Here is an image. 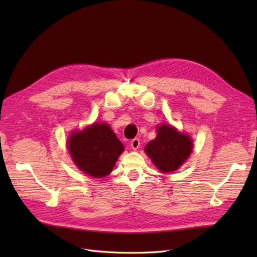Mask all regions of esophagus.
Segmentation results:
<instances>
[{"mask_svg":"<svg viewBox=\"0 0 257 257\" xmlns=\"http://www.w3.org/2000/svg\"><path fill=\"white\" fill-rule=\"evenodd\" d=\"M139 146H141V141H139L138 138H134L133 141L131 142V147H132V149H133V150H137Z\"/></svg>","mask_w":257,"mask_h":257,"instance_id":"obj_1","label":"esophagus"}]
</instances>
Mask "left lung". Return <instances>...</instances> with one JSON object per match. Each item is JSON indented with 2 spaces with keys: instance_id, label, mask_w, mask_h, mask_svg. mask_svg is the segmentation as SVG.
Wrapping results in <instances>:
<instances>
[{
  "instance_id": "obj_1",
  "label": "left lung",
  "mask_w": 257,
  "mask_h": 257,
  "mask_svg": "<svg viewBox=\"0 0 257 257\" xmlns=\"http://www.w3.org/2000/svg\"><path fill=\"white\" fill-rule=\"evenodd\" d=\"M157 132V137L147 144L145 152L161 173H173L190 157L193 142L188 134L167 124L159 125Z\"/></svg>"
}]
</instances>
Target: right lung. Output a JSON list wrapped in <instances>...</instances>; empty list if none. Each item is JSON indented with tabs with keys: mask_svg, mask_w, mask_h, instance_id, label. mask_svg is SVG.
Instances as JSON below:
<instances>
[{
	"mask_svg": "<svg viewBox=\"0 0 257 257\" xmlns=\"http://www.w3.org/2000/svg\"><path fill=\"white\" fill-rule=\"evenodd\" d=\"M67 148L75 165L94 178L109 175L124 147L107 123H93L72 132Z\"/></svg>",
	"mask_w": 257,
	"mask_h": 257,
	"instance_id": "right-lung-1",
	"label": "right lung"
}]
</instances>
